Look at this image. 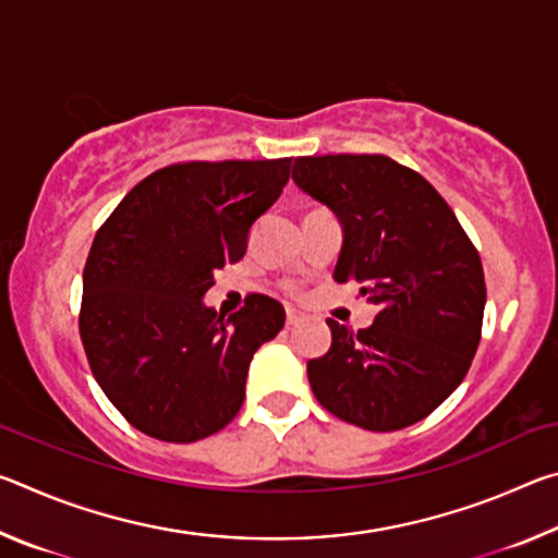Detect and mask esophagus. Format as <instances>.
<instances>
[{"mask_svg": "<svg viewBox=\"0 0 558 558\" xmlns=\"http://www.w3.org/2000/svg\"><path fill=\"white\" fill-rule=\"evenodd\" d=\"M307 315L302 313V310H298V307H286V319H288V325H300L302 319H305Z\"/></svg>", "mask_w": 558, "mask_h": 558, "instance_id": "esophagus-1", "label": "esophagus"}]
</instances>
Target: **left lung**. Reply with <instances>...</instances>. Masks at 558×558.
<instances>
[{"label": "left lung", "instance_id": "1", "mask_svg": "<svg viewBox=\"0 0 558 558\" xmlns=\"http://www.w3.org/2000/svg\"><path fill=\"white\" fill-rule=\"evenodd\" d=\"M292 182L342 226L335 280H354L374 325L327 319L332 347L307 362L329 413L386 433L426 418L465 379L480 344L485 276L446 199L386 155L298 157Z\"/></svg>", "mask_w": 558, "mask_h": 558}]
</instances>
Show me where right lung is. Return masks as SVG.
<instances>
[{"label":"right lung","mask_w":558,"mask_h":558,"mask_svg":"<svg viewBox=\"0 0 558 558\" xmlns=\"http://www.w3.org/2000/svg\"><path fill=\"white\" fill-rule=\"evenodd\" d=\"M292 159L157 169L118 204L83 270L81 339L102 393L137 430L194 442L243 405L253 354L286 310L251 295L223 319L204 302L214 272L243 258Z\"/></svg>","instance_id":"obj_1"}]
</instances>
